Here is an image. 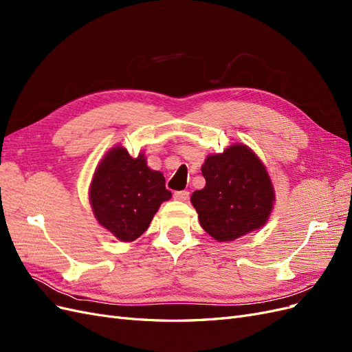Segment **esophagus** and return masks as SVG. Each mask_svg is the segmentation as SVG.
Segmentation results:
<instances>
[{
    "instance_id": "esophagus-1",
    "label": "esophagus",
    "mask_w": 352,
    "mask_h": 352,
    "mask_svg": "<svg viewBox=\"0 0 352 352\" xmlns=\"http://www.w3.org/2000/svg\"><path fill=\"white\" fill-rule=\"evenodd\" d=\"M173 198L176 201H186L189 198V192L188 190H176V192L173 194Z\"/></svg>"
}]
</instances>
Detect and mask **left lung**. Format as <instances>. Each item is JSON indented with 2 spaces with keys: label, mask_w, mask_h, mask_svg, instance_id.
<instances>
[{
  "label": "left lung",
  "mask_w": 352,
  "mask_h": 352,
  "mask_svg": "<svg viewBox=\"0 0 352 352\" xmlns=\"http://www.w3.org/2000/svg\"><path fill=\"white\" fill-rule=\"evenodd\" d=\"M201 172L206 186L195 190L190 201L208 235L220 242L233 241L264 226L274 192L267 170L248 146L232 145L208 155Z\"/></svg>",
  "instance_id": "1"
}]
</instances>
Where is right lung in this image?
Instances as JSON below:
<instances>
[{
    "mask_svg": "<svg viewBox=\"0 0 352 352\" xmlns=\"http://www.w3.org/2000/svg\"><path fill=\"white\" fill-rule=\"evenodd\" d=\"M170 197L164 176L146 166L144 154L132 158L123 146L113 148L104 157L89 192L100 225L123 242L140 238Z\"/></svg>",
    "mask_w": 352,
    "mask_h": 352,
    "instance_id": "add662e5",
    "label": "right lung"
}]
</instances>
